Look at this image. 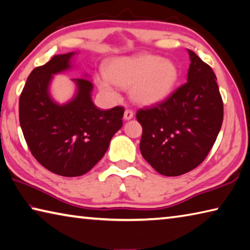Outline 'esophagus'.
I'll return each mask as SVG.
<instances>
[{
    "mask_svg": "<svg viewBox=\"0 0 250 250\" xmlns=\"http://www.w3.org/2000/svg\"><path fill=\"white\" fill-rule=\"evenodd\" d=\"M133 111L131 109H126L125 111V120H130V119H132L133 118Z\"/></svg>",
    "mask_w": 250,
    "mask_h": 250,
    "instance_id": "1",
    "label": "esophagus"
}]
</instances>
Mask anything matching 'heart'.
Segmentation results:
<instances>
[{
    "label": "heart",
    "instance_id": "heart-1",
    "mask_svg": "<svg viewBox=\"0 0 250 250\" xmlns=\"http://www.w3.org/2000/svg\"><path fill=\"white\" fill-rule=\"evenodd\" d=\"M107 79H99L100 89L111 98L117 92L111 86L129 88L135 103L152 104L162 101L174 89L179 69L171 61L153 54H138L112 59L104 67Z\"/></svg>",
    "mask_w": 250,
    "mask_h": 250
}]
</instances>
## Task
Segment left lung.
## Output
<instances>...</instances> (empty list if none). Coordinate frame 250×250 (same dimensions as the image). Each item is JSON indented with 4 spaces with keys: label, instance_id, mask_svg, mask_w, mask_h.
I'll use <instances>...</instances> for the list:
<instances>
[{
    "label": "left lung",
    "instance_id": "8db88e82",
    "mask_svg": "<svg viewBox=\"0 0 250 250\" xmlns=\"http://www.w3.org/2000/svg\"><path fill=\"white\" fill-rule=\"evenodd\" d=\"M188 82L162 103L139 109L140 151L160 174L179 176L205 160L223 124L224 105L213 69L188 50Z\"/></svg>",
    "mask_w": 250,
    "mask_h": 250
}]
</instances>
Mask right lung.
Segmentation results:
<instances>
[{
  "label": "right lung",
  "mask_w": 250,
  "mask_h": 250,
  "mask_svg": "<svg viewBox=\"0 0 250 250\" xmlns=\"http://www.w3.org/2000/svg\"><path fill=\"white\" fill-rule=\"evenodd\" d=\"M74 53L56 55L34 68L20 96V124L34 158L55 174L74 177L86 174L103 159L109 143L122 126L124 107L100 110L91 100L92 83L84 78L75 98L58 104L48 87L54 74L70 68Z\"/></svg>",
  "instance_id": "right-lung-1"
}]
</instances>
